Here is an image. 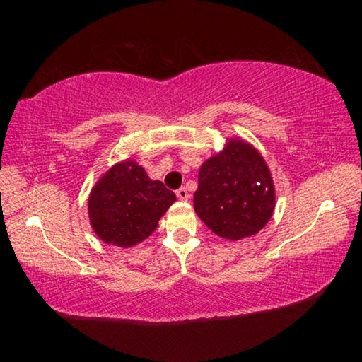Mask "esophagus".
Masks as SVG:
<instances>
[{
	"label": "esophagus",
	"instance_id": "obj_1",
	"mask_svg": "<svg viewBox=\"0 0 362 362\" xmlns=\"http://www.w3.org/2000/svg\"><path fill=\"white\" fill-rule=\"evenodd\" d=\"M175 194H177V198H179L180 201H187L188 199V192H187V188H179V189H177V192H175Z\"/></svg>",
	"mask_w": 362,
	"mask_h": 362
}]
</instances>
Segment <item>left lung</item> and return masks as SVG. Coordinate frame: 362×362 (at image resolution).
<instances>
[{
  "mask_svg": "<svg viewBox=\"0 0 362 362\" xmlns=\"http://www.w3.org/2000/svg\"><path fill=\"white\" fill-rule=\"evenodd\" d=\"M199 218L225 240L260 231L274 209V187L265 161L243 142H231L201 166L193 196Z\"/></svg>",
  "mask_w": 362,
  "mask_h": 362,
  "instance_id": "8db88e82",
  "label": "left lung"
}]
</instances>
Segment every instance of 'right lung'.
Instances as JSON below:
<instances>
[{
    "instance_id": "right-lung-1",
    "label": "right lung",
    "mask_w": 362,
    "mask_h": 362,
    "mask_svg": "<svg viewBox=\"0 0 362 362\" xmlns=\"http://www.w3.org/2000/svg\"><path fill=\"white\" fill-rule=\"evenodd\" d=\"M175 201L163 182L150 180L139 164H116L89 198V217L100 240L131 247L156 230L158 220Z\"/></svg>"
}]
</instances>
